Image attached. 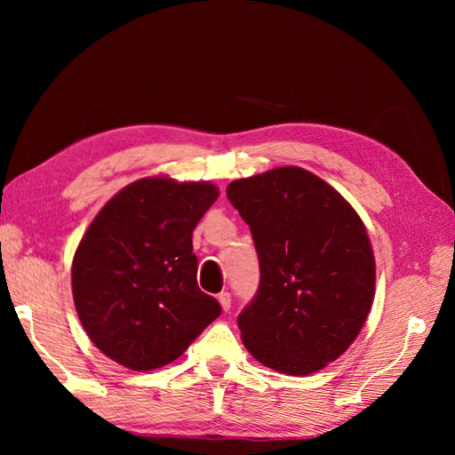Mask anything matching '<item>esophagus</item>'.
Returning <instances> with one entry per match:
<instances>
[{
  "label": "esophagus",
  "instance_id": "esophagus-1",
  "mask_svg": "<svg viewBox=\"0 0 455 455\" xmlns=\"http://www.w3.org/2000/svg\"><path fill=\"white\" fill-rule=\"evenodd\" d=\"M219 303H220V307H222V311H228L230 309V292H227V291H222V292H219Z\"/></svg>",
  "mask_w": 455,
  "mask_h": 455
}]
</instances>
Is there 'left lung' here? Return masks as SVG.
Masks as SVG:
<instances>
[{
    "instance_id": "left-lung-1",
    "label": "left lung",
    "mask_w": 455,
    "mask_h": 455,
    "mask_svg": "<svg viewBox=\"0 0 455 455\" xmlns=\"http://www.w3.org/2000/svg\"><path fill=\"white\" fill-rule=\"evenodd\" d=\"M259 255L257 295L238 315L244 347L287 375L325 367L355 341L373 305L375 259L359 214L297 166L230 182Z\"/></svg>"
}]
</instances>
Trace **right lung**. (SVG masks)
I'll return each instance as SVG.
<instances>
[{"instance_id":"obj_1","label":"right lung","mask_w":455,"mask_h":455,"mask_svg":"<svg viewBox=\"0 0 455 455\" xmlns=\"http://www.w3.org/2000/svg\"><path fill=\"white\" fill-rule=\"evenodd\" d=\"M219 198L211 182L142 179L108 200L80 241L72 292L96 347L134 371L180 357L219 317L198 289L192 230Z\"/></svg>"}]
</instances>
